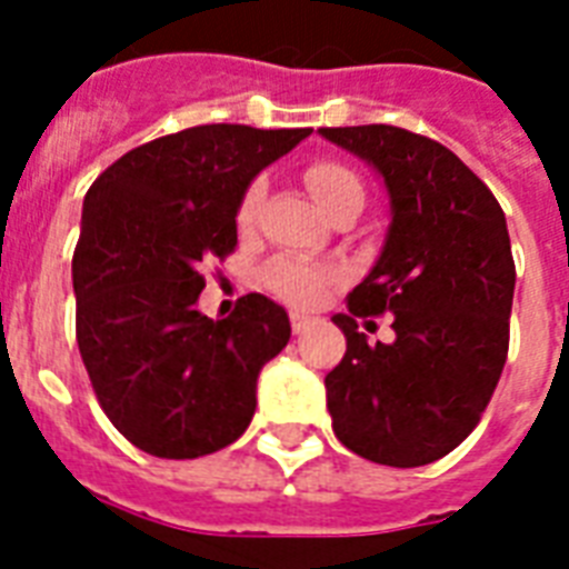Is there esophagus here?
I'll return each instance as SVG.
<instances>
[{"label":"esophagus","mask_w":569,"mask_h":569,"mask_svg":"<svg viewBox=\"0 0 569 569\" xmlns=\"http://www.w3.org/2000/svg\"><path fill=\"white\" fill-rule=\"evenodd\" d=\"M310 316H303V312H292V330L295 333H303V330L310 328Z\"/></svg>","instance_id":"esophagus-1"}]
</instances>
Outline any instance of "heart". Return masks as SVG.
Returning a JSON list of instances; mask_svg holds the SVG:
<instances>
[{
	"label": "heart",
	"instance_id": "obj_1",
	"mask_svg": "<svg viewBox=\"0 0 569 569\" xmlns=\"http://www.w3.org/2000/svg\"><path fill=\"white\" fill-rule=\"evenodd\" d=\"M303 182L310 189L312 200L321 212L328 214L337 203H342L346 197H363V182L351 168L339 162H316L307 168ZM259 197H262V182H253L239 206V221L250 223L253 212H257ZM266 286L277 298L295 303V307H312L321 301V295L333 280L337 271L333 268L316 266V262H303V259L277 257L274 262H268L266 274H262Z\"/></svg>",
	"mask_w": 569,
	"mask_h": 569
}]
</instances>
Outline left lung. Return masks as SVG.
<instances>
[{"mask_svg": "<svg viewBox=\"0 0 569 569\" xmlns=\"http://www.w3.org/2000/svg\"><path fill=\"white\" fill-rule=\"evenodd\" d=\"M383 180L389 227L363 283L333 316L346 357L328 410L346 449L383 467H425L458 449L508 357L511 239L502 206L449 147L407 129H319ZM393 312L397 339L369 347L355 315Z\"/></svg>", "mask_w": 569, "mask_h": 569, "instance_id": "left-lung-1", "label": "left lung"}]
</instances>
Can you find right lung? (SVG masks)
Segmentation results:
<instances>
[{"instance_id": "obj_1", "label": "right lung", "mask_w": 569, "mask_h": 569, "mask_svg": "<svg viewBox=\"0 0 569 569\" xmlns=\"http://www.w3.org/2000/svg\"><path fill=\"white\" fill-rule=\"evenodd\" d=\"M312 129L209 123L120 156L82 203L73 253L79 355L111 425L147 455L203 458L244 433L257 378L292 337L280 303L197 310L200 266L236 248L257 173Z\"/></svg>"}]
</instances>
